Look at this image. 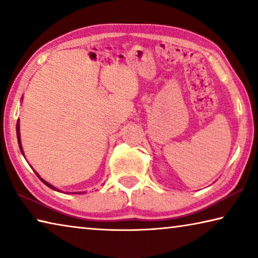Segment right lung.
<instances>
[{
    "label": "right lung",
    "instance_id": "add662e5",
    "mask_svg": "<svg viewBox=\"0 0 258 258\" xmlns=\"http://www.w3.org/2000/svg\"><path fill=\"white\" fill-rule=\"evenodd\" d=\"M19 131H20V125H19V119H18V121H17V139H18V145H19V149H20V151H21V154L24 155L23 147H21V140H20V132H19ZM34 172H35V171H34ZM35 174H36V175H37L38 177H40V180H41L43 183H44L45 185H47V186H49V187H51L52 190H58V189H56V187H54L53 185L50 184V183H47L46 181L43 180V178H42L40 175H38V174H37L36 172H35ZM58 191H60V190H58ZM72 194H82V192H72ZM83 194H84V192H83Z\"/></svg>",
    "mask_w": 258,
    "mask_h": 258
}]
</instances>
